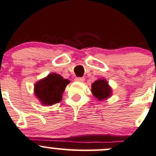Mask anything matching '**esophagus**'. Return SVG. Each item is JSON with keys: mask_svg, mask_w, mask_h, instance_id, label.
I'll return each instance as SVG.
<instances>
[{"mask_svg": "<svg viewBox=\"0 0 156 156\" xmlns=\"http://www.w3.org/2000/svg\"><path fill=\"white\" fill-rule=\"evenodd\" d=\"M74 80H75V81H76V82H84L85 78L84 77H76Z\"/></svg>", "mask_w": 156, "mask_h": 156, "instance_id": "34e87169", "label": "esophagus"}]
</instances>
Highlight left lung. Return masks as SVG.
Wrapping results in <instances>:
<instances>
[{
    "instance_id": "1",
    "label": "left lung",
    "mask_w": 156,
    "mask_h": 156,
    "mask_svg": "<svg viewBox=\"0 0 156 156\" xmlns=\"http://www.w3.org/2000/svg\"><path fill=\"white\" fill-rule=\"evenodd\" d=\"M92 94L99 100H103L111 96L112 90L108 83L103 80H99L95 81L91 86Z\"/></svg>"
}]
</instances>
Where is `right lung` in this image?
<instances>
[{"label":"right lung","mask_w":156,"mask_h":156,"mask_svg":"<svg viewBox=\"0 0 156 156\" xmlns=\"http://www.w3.org/2000/svg\"><path fill=\"white\" fill-rule=\"evenodd\" d=\"M70 83L57 73H53L35 85V94L43 105L59 103L66 85Z\"/></svg>","instance_id":"1"}]
</instances>
